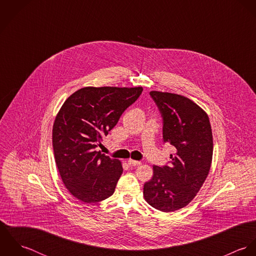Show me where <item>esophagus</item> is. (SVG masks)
<instances>
[{"instance_id":"1","label":"esophagus","mask_w":256,"mask_h":256,"mask_svg":"<svg viewBox=\"0 0 256 256\" xmlns=\"http://www.w3.org/2000/svg\"><path fill=\"white\" fill-rule=\"evenodd\" d=\"M127 162H128V164H130V166H140V164H142L141 162L135 160H132V158H129V160H127Z\"/></svg>"}]
</instances>
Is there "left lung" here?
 Returning <instances> with one entry per match:
<instances>
[{"label": "left lung", "mask_w": 256, "mask_h": 256, "mask_svg": "<svg viewBox=\"0 0 256 256\" xmlns=\"http://www.w3.org/2000/svg\"><path fill=\"white\" fill-rule=\"evenodd\" d=\"M164 120V141L176 148L170 166H152L144 198L156 210L174 212L187 206L205 182L212 164L213 135L208 114L191 100L152 90Z\"/></svg>", "instance_id": "8db88e82"}]
</instances>
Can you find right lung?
Returning a JSON list of instances; mask_svg holds the SVG:
<instances>
[{"label":"right lung","mask_w":256,"mask_h":256,"mask_svg":"<svg viewBox=\"0 0 256 256\" xmlns=\"http://www.w3.org/2000/svg\"><path fill=\"white\" fill-rule=\"evenodd\" d=\"M142 92V86H86L61 106L53 124L52 144L62 182L74 198L96 203L114 193L122 164L94 148Z\"/></svg>","instance_id":"1"}]
</instances>
